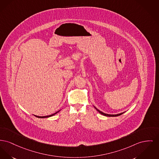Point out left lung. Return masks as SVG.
Masks as SVG:
<instances>
[{
	"label": "left lung",
	"mask_w": 159,
	"mask_h": 159,
	"mask_svg": "<svg viewBox=\"0 0 159 159\" xmlns=\"http://www.w3.org/2000/svg\"><path fill=\"white\" fill-rule=\"evenodd\" d=\"M95 107V109L98 111V112H99L100 113H101L102 115H103L104 116H120V115H122V113H124V112H122V113H118V114H116V115H111V114H107V113H103V112H102V111H99L98 109H97L95 107Z\"/></svg>",
	"instance_id": "8db88e82"
}]
</instances>
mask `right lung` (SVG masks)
Instances as JSON below:
<instances>
[{
  "label": "right lung",
  "mask_w": 159,
  "mask_h": 159,
  "mask_svg": "<svg viewBox=\"0 0 159 159\" xmlns=\"http://www.w3.org/2000/svg\"><path fill=\"white\" fill-rule=\"evenodd\" d=\"M60 111H57V112H56V113H53V114H52V115H48V116H37V115H35L36 117H37V118H48V117H50V116H52L53 115H55L57 113H58V112H59Z\"/></svg>",
  "instance_id": "obj_1"
}]
</instances>
